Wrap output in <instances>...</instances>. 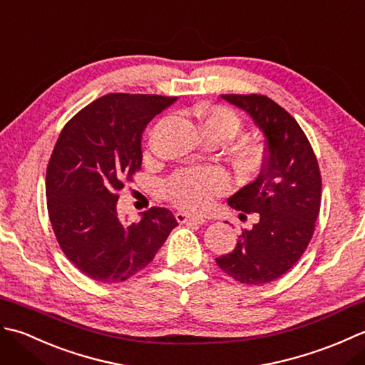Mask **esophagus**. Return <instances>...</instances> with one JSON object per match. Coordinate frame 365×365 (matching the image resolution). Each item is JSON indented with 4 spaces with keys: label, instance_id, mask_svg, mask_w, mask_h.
Returning a JSON list of instances; mask_svg holds the SVG:
<instances>
[{
    "label": "esophagus",
    "instance_id": "esophagus-1",
    "mask_svg": "<svg viewBox=\"0 0 365 365\" xmlns=\"http://www.w3.org/2000/svg\"><path fill=\"white\" fill-rule=\"evenodd\" d=\"M176 220L180 222V224H198V225H203L206 224V219L200 217V215H193V214H187V212H176Z\"/></svg>",
    "mask_w": 365,
    "mask_h": 365
}]
</instances>
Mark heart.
Here are the masks:
<instances>
[{
    "mask_svg": "<svg viewBox=\"0 0 365 365\" xmlns=\"http://www.w3.org/2000/svg\"><path fill=\"white\" fill-rule=\"evenodd\" d=\"M193 115L200 121L205 137L233 138L241 129V121L235 111L227 107H197ZM262 146H249L242 151V162L247 167H257L262 160ZM230 187V176L222 168H181L170 175L163 182V195L173 205L184 210L202 211L211 205L212 197Z\"/></svg>",
    "mask_w": 365,
    "mask_h": 365,
    "instance_id": "b5f03b06",
    "label": "heart"
}]
</instances>
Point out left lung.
Listing matches in <instances>:
<instances>
[{"label": "left lung", "instance_id": "1", "mask_svg": "<svg viewBox=\"0 0 365 365\" xmlns=\"http://www.w3.org/2000/svg\"><path fill=\"white\" fill-rule=\"evenodd\" d=\"M250 115L266 138L258 178L228 205L255 214L257 224L242 230L236 247L215 263L245 285H263L284 276L306 252L322 203V176L306 133L279 103L262 94H222Z\"/></svg>", "mask_w": 365, "mask_h": 365}]
</instances>
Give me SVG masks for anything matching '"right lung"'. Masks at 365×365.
<instances>
[{"label": "right lung", "instance_id": "right-lung-1", "mask_svg": "<svg viewBox=\"0 0 365 365\" xmlns=\"http://www.w3.org/2000/svg\"><path fill=\"white\" fill-rule=\"evenodd\" d=\"M176 98L107 94L64 125L47 167L48 217L59 247L89 279L124 282L153 262L178 225L172 211L151 207L124 224L118 192L141 168V133Z\"/></svg>", "mask_w": 365, "mask_h": 365}]
</instances>
